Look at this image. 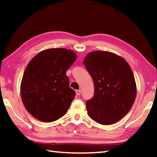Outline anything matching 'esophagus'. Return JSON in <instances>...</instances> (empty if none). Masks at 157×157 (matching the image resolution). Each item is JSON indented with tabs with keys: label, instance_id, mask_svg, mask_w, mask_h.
<instances>
[{
	"label": "esophagus",
	"instance_id": "obj_1",
	"mask_svg": "<svg viewBox=\"0 0 157 157\" xmlns=\"http://www.w3.org/2000/svg\"><path fill=\"white\" fill-rule=\"evenodd\" d=\"M76 93V95H80L81 94V90H77V91H75Z\"/></svg>",
	"mask_w": 157,
	"mask_h": 157
}]
</instances>
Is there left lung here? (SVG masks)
I'll list each match as a JSON object with an SVG mask.
<instances>
[{"label": "left lung", "mask_w": 157, "mask_h": 157, "mask_svg": "<svg viewBox=\"0 0 157 157\" xmlns=\"http://www.w3.org/2000/svg\"><path fill=\"white\" fill-rule=\"evenodd\" d=\"M84 64L94 84V95L86 102L92 120L109 125L120 121L132 108L136 84L127 61L108 51L98 50L85 57Z\"/></svg>", "instance_id": "left-lung-1"}]
</instances>
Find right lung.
<instances>
[{
  "label": "right lung",
  "mask_w": 157,
  "mask_h": 157,
  "mask_svg": "<svg viewBox=\"0 0 157 157\" xmlns=\"http://www.w3.org/2000/svg\"><path fill=\"white\" fill-rule=\"evenodd\" d=\"M77 59L75 52L66 48H49L28 63L21 83L24 107L37 120L51 123L67 112L75 95L69 87L66 71Z\"/></svg>",
  "instance_id": "1"
}]
</instances>
